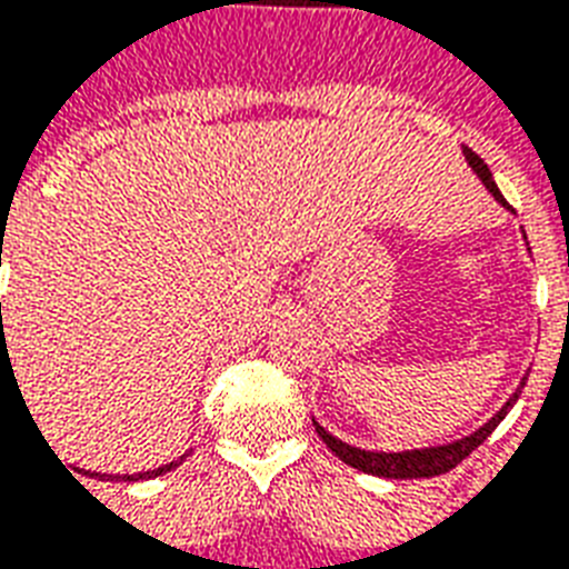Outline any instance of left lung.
<instances>
[{
	"label": "left lung",
	"mask_w": 569,
	"mask_h": 569,
	"mask_svg": "<svg viewBox=\"0 0 569 569\" xmlns=\"http://www.w3.org/2000/svg\"><path fill=\"white\" fill-rule=\"evenodd\" d=\"M462 154H466V163L471 167V172H475L477 179L483 181V188L496 197L498 206H505L507 211H513V208L507 206V199L501 197V190H498L496 179H492V172H489V167L483 163V158H477L475 151L468 149V146H462ZM522 236H526V232H522ZM528 253H531V250H528ZM526 379L528 376H522V381H519L513 393H510V400H507L505 406H501V409H498L487 423H483V427H477L475 432H468V436H462V439L448 441V445H429V448H411V450H363V448H355V445H346V441H340L337 436H331L319 420H313V427L316 432H319V439L331 448L333 457H340L346 466L358 468V471H363V475L390 477V480L436 477L450 471V468H457L459 462L471 453V450L480 448V445L492 436V429L507 418V411L513 409V402L519 400V393H522V388H526Z\"/></svg>",
	"instance_id": "1"
}]
</instances>
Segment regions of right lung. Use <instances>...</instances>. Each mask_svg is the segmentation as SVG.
<instances>
[{
    "mask_svg": "<svg viewBox=\"0 0 569 569\" xmlns=\"http://www.w3.org/2000/svg\"><path fill=\"white\" fill-rule=\"evenodd\" d=\"M2 266V262H0ZM2 307V303H0ZM6 355V352H2ZM184 457H188V453H184ZM184 457H179V459H172V462H167V466H160V468H151V471H140V475H94V477H103V480H151V477H160V475H167V471H172V468L176 466H181V459Z\"/></svg>",
    "mask_w": 569,
    "mask_h": 569,
    "instance_id": "1",
    "label": "right lung"
}]
</instances>
